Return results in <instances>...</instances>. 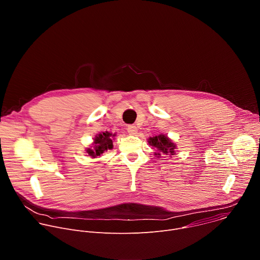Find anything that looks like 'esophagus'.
Instances as JSON below:
<instances>
[{"label":"esophagus","mask_w":260,"mask_h":260,"mask_svg":"<svg viewBox=\"0 0 260 260\" xmlns=\"http://www.w3.org/2000/svg\"><path fill=\"white\" fill-rule=\"evenodd\" d=\"M126 129H127V133H128L129 135H136V134H137V131H138L137 126L134 125V124H129Z\"/></svg>","instance_id":"esophagus-1"}]
</instances>
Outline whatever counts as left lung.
Masks as SVG:
<instances>
[{
	"instance_id": "left-lung-1",
	"label": "left lung",
	"mask_w": 260,
	"mask_h": 260,
	"mask_svg": "<svg viewBox=\"0 0 260 260\" xmlns=\"http://www.w3.org/2000/svg\"><path fill=\"white\" fill-rule=\"evenodd\" d=\"M149 144L159 151L157 153L158 155H174L175 153L176 146L166 135H158L153 138H149Z\"/></svg>"
}]
</instances>
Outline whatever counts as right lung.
Returning <instances> with one entry per match:
<instances>
[{"mask_svg":"<svg viewBox=\"0 0 260 260\" xmlns=\"http://www.w3.org/2000/svg\"><path fill=\"white\" fill-rule=\"evenodd\" d=\"M114 137H115V135H112L108 132L100 134L99 136H96L94 138L93 150L87 149V153L90 156L95 157V156L101 155L102 153H104V151H107L108 149H112Z\"/></svg>","mask_w":260,"mask_h":260,"instance_id":"right-lung-1","label":"right lung"}]
</instances>
